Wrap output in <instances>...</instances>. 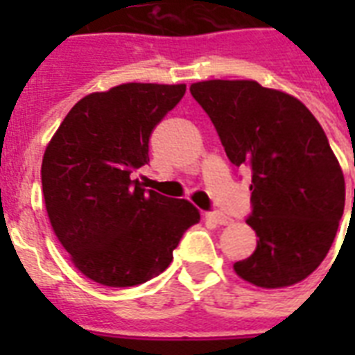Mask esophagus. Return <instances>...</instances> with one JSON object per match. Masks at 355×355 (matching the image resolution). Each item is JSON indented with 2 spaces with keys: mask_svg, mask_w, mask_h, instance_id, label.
Listing matches in <instances>:
<instances>
[{
  "mask_svg": "<svg viewBox=\"0 0 355 355\" xmlns=\"http://www.w3.org/2000/svg\"><path fill=\"white\" fill-rule=\"evenodd\" d=\"M210 217L217 223V225H230V223H232V219L228 216H225V214H221V211H211Z\"/></svg>",
  "mask_w": 355,
  "mask_h": 355,
  "instance_id": "obj_1",
  "label": "esophagus"
}]
</instances>
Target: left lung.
Returning <instances> with one entry per match:
<instances>
[{
  "label": "left lung",
  "instance_id": "1",
  "mask_svg": "<svg viewBox=\"0 0 355 355\" xmlns=\"http://www.w3.org/2000/svg\"><path fill=\"white\" fill-rule=\"evenodd\" d=\"M189 92L228 160L252 175L247 223L258 245L234 270L269 289L308 278L326 258L345 211V177L319 121L298 99L256 80H205Z\"/></svg>",
  "mask_w": 355,
  "mask_h": 355
}]
</instances>
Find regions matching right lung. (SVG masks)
<instances>
[{
    "label": "right lung",
    "instance_id": "right-lung-1",
    "mask_svg": "<svg viewBox=\"0 0 355 355\" xmlns=\"http://www.w3.org/2000/svg\"><path fill=\"white\" fill-rule=\"evenodd\" d=\"M186 85L128 83L83 97L42 160L46 210L58 241L90 280L132 287L169 267L199 210L130 178L149 164L153 128L177 107Z\"/></svg>",
    "mask_w": 355,
    "mask_h": 355
}]
</instances>
